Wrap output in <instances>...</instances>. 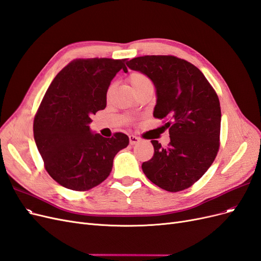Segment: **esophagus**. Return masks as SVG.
I'll list each match as a JSON object with an SVG mask.
<instances>
[{
    "mask_svg": "<svg viewBox=\"0 0 261 261\" xmlns=\"http://www.w3.org/2000/svg\"><path fill=\"white\" fill-rule=\"evenodd\" d=\"M129 140H130V144L131 145H136V144H138V143L140 142V138L137 137V136H133V134L129 136Z\"/></svg>",
    "mask_w": 261,
    "mask_h": 261,
    "instance_id": "obj_1",
    "label": "esophagus"
}]
</instances>
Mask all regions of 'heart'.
Here are the masks:
<instances>
[{
    "label": "heart",
    "mask_w": 261,
    "mask_h": 261,
    "mask_svg": "<svg viewBox=\"0 0 261 261\" xmlns=\"http://www.w3.org/2000/svg\"><path fill=\"white\" fill-rule=\"evenodd\" d=\"M129 82H130L132 89L134 91H137L138 89H140L141 87H143L144 85L150 83V80L146 74L139 72V71H136V72H132L129 75ZM108 94H109V92H108Z\"/></svg>",
    "instance_id": "b5f03b06"
}]
</instances>
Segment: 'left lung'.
<instances>
[{
  "instance_id": "1",
  "label": "left lung",
  "mask_w": 261,
  "mask_h": 261,
  "mask_svg": "<svg viewBox=\"0 0 261 261\" xmlns=\"http://www.w3.org/2000/svg\"><path fill=\"white\" fill-rule=\"evenodd\" d=\"M154 82V117L166 121L170 143L152 140L154 156L142 164L148 180L168 192L192 187L212 166L220 146L221 109L197 67L172 55H145L127 63Z\"/></svg>"
}]
</instances>
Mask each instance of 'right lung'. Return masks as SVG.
<instances>
[{
	"instance_id": "add662e5",
	"label": "right lung",
	"mask_w": 261,
	"mask_h": 261,
	"mask_svg": "<svg viewBox=\"0 0 261 261\" xmlns=\"http://www.w3.org/2000/svg\"><path fill=\"white\" fill-rule=\"evenodd\" d=\"M124 60L77 58L57 73L33 120V136L47 173L62 187L88 191L109 175L113 161L127 147V134L92 133L91 117L106 107L111 81Z\"/></svg>"
}]
</instances>
